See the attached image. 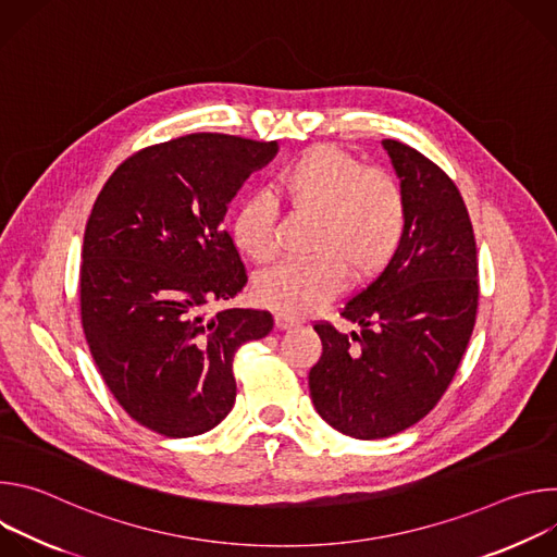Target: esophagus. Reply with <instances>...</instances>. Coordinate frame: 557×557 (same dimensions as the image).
<instances>
[{
  "label": "esophagus",
  "mask_w": 557,
  "mask_h": 557,
  "mask_svg": "<svg viewBox=\"0 0 557 557\" xmlns=\"http://www.w3.org/2000/svg\"><path fill=\"white\" fill-rule=\"evenodd\" d=\"M299 322L297 320H290V317H284V314H275V329L277 331H290L295 329Z\"/></svg>",
  "instance_id": "obj_1"
}]
</instances>
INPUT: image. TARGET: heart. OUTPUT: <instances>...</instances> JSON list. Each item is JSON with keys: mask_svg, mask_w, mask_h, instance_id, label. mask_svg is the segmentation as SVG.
<instances>
[{"mask_svg": "<svg viewBox=\"0 0 557 557\" xmlns=\"http://www.w3.org/2000/svg\"><path fill=\"white\" fill-rule=\"evenodd\" d=\"M277 194L297 211L320 218L306 262H282L256 280L262 306L297 320L335 299L348 271L370 280L399 253L408 233V200L389 176L370 172L337 145H317L297 156L275 178ZM277 202L267 191L247 196L235 209V247L256 262L275 253Z\"/></svg>", "mask_w": 557, "mask_h": 557, "instance_id": "b5f03b06", "label": "heart"}]
</instances>
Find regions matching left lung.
Instances as JSON below:
<instances>
[{"label":"left lung","mask_w":557,"mask_h":557,"mask_svg":"<svg viewBox=\"0 0 557 557\" xmlns=\"http://www.w3.org/2000/svg\"><path fill=\"white\" fill-rule=\"evenodd\" d=\"M408 200L396 258L342 317L344 335L317 324L322 357L310 368L314 410L337 432L372 441L419 423L451 383L479 308L473 228L451 178L421 151L385 138Z\"/></svg>","instance_id":"obj_1"}]
</instances>
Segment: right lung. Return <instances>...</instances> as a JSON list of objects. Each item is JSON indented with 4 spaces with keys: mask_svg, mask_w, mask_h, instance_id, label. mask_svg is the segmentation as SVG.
<instances>
[{
    "mask_svg": "<svg viewBox=\"0 0 557 557\" xmlns=\"http://www.w3.org/2000/svg\"><path fill=\"white\" fill-rule=\"evenodd\" d=\"M275 153V140L181 136L129 156L92 207L82 251L84 333L114 399L158 434L213 430L235 404V350L273 331L267 310L209 308L247 284L222 222Z\"/></svg>",
    "mask_w": 557,
    "mask_h": 557,
    "instance_id": "add662e5",
    "label": "right lung"
}]
</instances>
